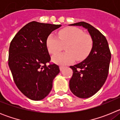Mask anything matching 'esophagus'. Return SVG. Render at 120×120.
Segmentation results:
<instances>
[{
	"mask_svg": "<svg viewBox=\"0 0 120 120\" xmlns=\"http://www.w3.org/2000/svg\"><path fill=\"white\" fill-rule=\"evenodd\" d=\"M64 68H65V67L62 66V65H61V66H59V69H60V70H61V71L63 70L64 69Z\"/></svg>",
	"mask_w": 120,
	"mask_h": 120,
	"instance_id": "1",
	"label": "esophagus"
}]
</instances>
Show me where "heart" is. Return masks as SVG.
<instances>
[{
    "mask_svg": "<svg viewBox=\"0 0 120 120\" xmlns=\"http://www.w3.org/2000/svg\"><path fill=\"white\" fill-rule=\"evenodd\" d=\"M58 37L51 34L47 37L46 45L49 52L52 55L59 53L66 45V52L55 55L53 61L61 65H67L75 61L83 60L90 53L93 47L91 37L76 27L62 29L58 33Z\"/></svg>",
    "mask_w": 120,
    "mask_h": 120,
    "instance_id": "obj_1",
    "label": "heart"
}]
</instances>
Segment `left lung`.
I'll return each instance as SVG.
<instances>
[{
  "label": "left lung",
  "mask_w": 120,
  "mask_h": 120,
  "mask_svg": "<svg viewBox=\"0 0 120 120\" xmlns=\"http://www.w3.org/2000/svg\"><path fill=\"white\" fill-rule=\"evenodd\" d=\"M86 29L93 40V47L84 61L74 66L69 86L74 95L82 98L91 97L105 82L109 72L111 54L105 37L92 25L84 22L70 24Z\"/></svg>",
  "instance_id": "obj_1"
}]
</instances>
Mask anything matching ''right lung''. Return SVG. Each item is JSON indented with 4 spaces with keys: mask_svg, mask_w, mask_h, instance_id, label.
Masks as SVG:
<instances>
[{
    "mask_svg": "<svg viewBox=\"0 0 120 120\" xmlns=\"http://www.w3.org/2000/svg\"><path fill=\"white\" fill-rule=\"evenodd\" d=\"M61 26L32 22L23 26L11 42L8 65L14 82L24 96L41 100L52 90L53 80L59 73L55 64L46 65L50 56L46 40L51 32Z\"/></svg>",
    "mask_w": 120,
    "mask_h": 120,
    "instance_id": "obj_1",
    "label": "right lung"
}]
</instances>
